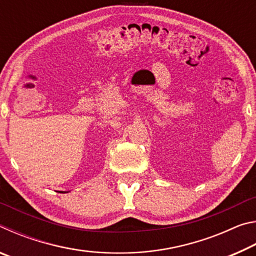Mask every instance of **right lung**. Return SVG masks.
I'll use <instances>...</instances> for the list:
<instances>
[{
    "instance_id": "right-lung-1",
    "label": "right lung",
    "mask_w": 256,
    "mask_h": 256,
    "mask_svg": "<svg viewBox=\"0 0 256 256\" xmlns=\"http://www.w3.org/2000/svg\"><path fill=\"white\" fill-rule=\"evenodd\" d=\"M62 193H66V192H62Z\"/></svg>"
}]
</instances>
